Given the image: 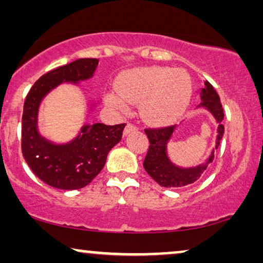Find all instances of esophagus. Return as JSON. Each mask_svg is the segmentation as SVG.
I'll list each match as a JSON object with an SVG mask.
<instances>
[{"label":"esophagus","mask_w":263,"mask_h":263,"mask_svg":"<svg viewBox=\"0 0 263 263\" xmlns=\"http://www.w3.org/2000/svg\"><path fill=\"white\" fill-rule=\"evenodd\" d=\"M135 130H138V127H136V125L133 124V123H128L127 125H125V128H124V130H123V134L124 135H128L129 133L135 132Z\"/></svg>","instance_id":"esophagus-1"}]
</instances>
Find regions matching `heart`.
Returning a JSON list of instances; mask_svg holds the SVG:
<instances>
[{"label":"heart","mask_w":263,"mask_h":263,"mask_svg":"<svg viewBox=\"0 0 263 263\" xmlns=\"http://www.w3.org/2000/svg\"><path fill=\"white\" fill-rule=\"evenodd\" d=\"M192 98V81L183 70L141 67L127 70L116 81V91L106 95L111 107L127 111L129 104L141 103L149 121L163 123L178 118Z\"/></svg>","instance_id":"heart-1"}]
</instances>
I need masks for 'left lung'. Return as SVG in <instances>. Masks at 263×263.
Segmentation results:
<instances>
[{"mask_svg": "<svg viewBox=\"0 0 263 263\" xmlns=\"http://www.w3.org/2000/svg\"><path fill=\"white\" fill-rule=\"evenodd\" d=\"M200 97L202 102L199 107H204L213 115L218 123V135L215 141V149L218 148L220 140L224 134V111L217 91L210 82H204L203 88H201ZM176 129V125L164 128H148L145 129L147 138L149 140V147L143 160V167L147 174L156 181L158 184L165 188H183L195 183L206 170L208 164L214 159V151H212L210 158L204 164L197 165L195 167H179L168 159L166 147L168 140L171 139Z\"/></svg>", "mask_w": 263, "mask_h": 263, "instance_id": "1", "label": "left lung"}]
</instances>
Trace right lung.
Instances as JSON below:
<instances>
[{"label":"right lung","mask_w":263,"mask_h":263,"mask_svg":"<svg viewBox=\"0 0 263 263\" xmlns=\"http://www.w3.org/2000/svg\"><path fill=\"white\" fill-rule=\"evenodd\" d=\"M97 59H80L59 67L38 79L25 99L21 123V151L37 177L50 186L63 190L84 188L102 171L107 153L121 141L124 123L86 124L70 142L57 145L39 134L38 110L42 99L62 82L92 78Z\"/></svg>","instance_id":"add662e5"}]
</instances>
